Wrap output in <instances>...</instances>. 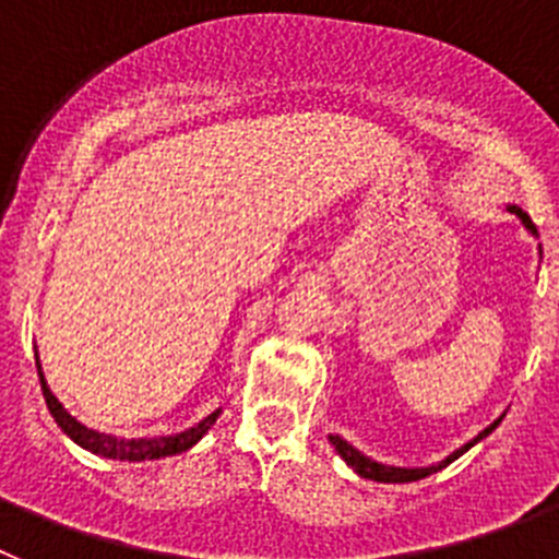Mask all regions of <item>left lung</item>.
Masks as SVG:
<instances>
[{"label":"left lung","instance_id":"8db88e82","mask_svg":"<svg viewBox=\"0 0 559 559\" xmlns=\"http://www.w3.org/2000/svg\"><path fill=\"white\" fill-rule=\"evenodd\" d=\"M507 210L515 212L518 218H521V224L526 226V231L537 237V226L532 224V218H530V215H526V212L521 210V206L510 204V206H507ZM540 254H543V249H540ZM501 419H503V414L496 419V423H490V426L484 428L481 433H476V437H473L471 442H464L462 448H456V451H453L451 456H445V459H442V462H437V464H428V467H397V464L374 462V459H369L367 453H360L358 448L353 445V442H347V439L338 437V433H330L328 439H330V445L335 448V453H338V456L344 459V462H347L349 467H353V471L358 473L360 478H369V481H383V484H408V481H419V478L431 476V473L442 471V467H448V464H451V462H456V459L462 456V453L471 451V448L476 445V442H481L484 437H490V433L496 431L498 426H501Z\"/></svg>","mask_w":559,"mask_h":559}]
</instances>
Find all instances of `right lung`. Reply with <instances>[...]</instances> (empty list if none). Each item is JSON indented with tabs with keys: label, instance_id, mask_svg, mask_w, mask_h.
I'll return each instance as SVG.
<instances>
[{
	"label": "right lung",
	"instance_id": "1",
	"mask_svg": "<svg viewBox=\"0 0 559 559\" xmlns=\"http://www.w3.org/2000/svg\"><path fill=\"white\" fill-rule=\"evenodd\" d=\"M36 367H38V380H41V392L44 400H47V408L52 414V419L58 423L63 433H67L75 445H81L83 451L97 453L103 459H120V462H151V459H165V456H176V453L190 451L192 445H199L201 437L215 426V419L221 417L224 408H215L212 414H206L201 423H195L192 428H185L179 433H162V437H114V433H103L95 431V428H86L83 423H78L72 414L63 408L61 400L52 394V389L47 386V378H44L41 360H38L36 353Z\"/></svg>",
	"mask_w": 559,
	"mask_h": 559
}]
</instances>
